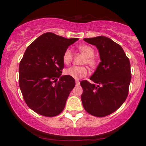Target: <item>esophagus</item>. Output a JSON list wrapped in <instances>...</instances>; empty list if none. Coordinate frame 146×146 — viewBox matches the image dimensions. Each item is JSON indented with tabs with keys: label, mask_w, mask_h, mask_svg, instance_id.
I'll use <instances>...</instances> for the list:
<instances>
[{
	"label": "esophagus",
	"mask_w": 146,
	"mask_h": 146,
	"mask_svg": "<svg viewBox=\"0 0 146 146\" xmlns=\"http://www.w3.org/2000/svg\"><path fill=\"white\" fill-rule=\"evenodd\" d=\"M75 84H76V86H78V85H80V81L79 80H75Z\"/></svg>",
	"instance_id": "obj_1"
}]
</instances>
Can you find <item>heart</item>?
I'll list each match as a JSON object with an SVG mask.
<instances>
[{
    "label": "heart",
    "mask_w": 146,
    "mask_h": 146,
    "mask_svg": "<svg viewBox=\"0 0 146 146\" xmlns=\"http://www.w3.org/2000/svg\"><path fill=\"white\" fill-rule=\"evenodd\" d=\"M78 49L82 54L85 56L82 62L83 64H86L91 68H95L98 66V60L93 56L95 50L91 46L87 44H81L78 46ZM72 59H73V55H72L71 50L66 49L63 53V62L65 64H69L72 61ZM64 73L68 76L78 80V79H81L86 76L88 74V69L86 67L83 66H72L65 70Z\"/></svg>",
    "instance_id": "b5f03b06"
}]
</instances>
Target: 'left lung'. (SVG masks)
<instances>
[{
  "instance_id": "left-lung-1",
  "label": "left lung",
  "mask_w": 146,
  "mask_h": 146,
  "mask_svg": "<svg viewBox=\"0 0 146 146\" xmlns=\"http://www.w3.org/2000/svg\"><path fill=\"white\" fill-rule=\"evenodd\" d=\"M95 45L101 62L90 80L80 82L84 108L98 117H106L118 109L128 97L131 81L130 60L119 44L105 36L84 38Z\"/></svg>"
}]
</instances>
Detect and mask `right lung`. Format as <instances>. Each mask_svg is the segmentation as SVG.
<instances>
[{
	"mask_svg": "<svg viewBox=\"0 0 146 146\" xmlns=\"http://www.w3.org/2000/svg\"><path fill=\"white\" fill-rule=\"evenodd\" d=\"M78 39L47 32L27 48L19 65V86L26 104L36 113L55 117L64 108L75 82L71 77L61 75L62 56Z\"/></svg>",
	"mask_w": 146,
	"mask_h": 146,
	"instance_id": "obj_1",
	"label": "right lung"
}]
</instances>
